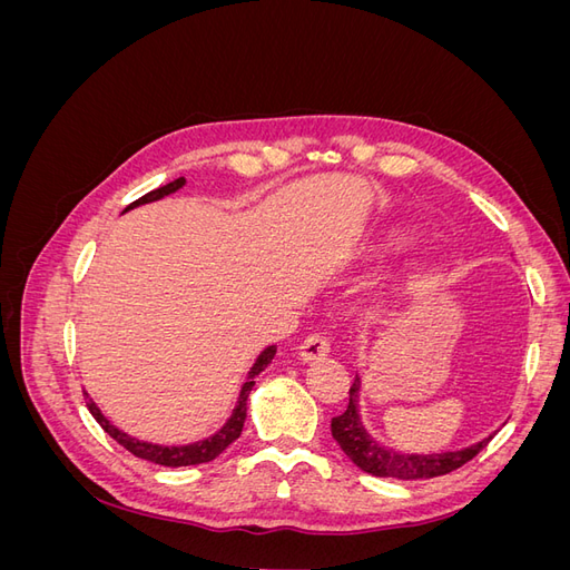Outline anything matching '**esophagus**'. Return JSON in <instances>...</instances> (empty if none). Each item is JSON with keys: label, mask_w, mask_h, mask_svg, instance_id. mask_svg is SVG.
<instances>
[{"label": "esophagus", "mask_w": 570, "mask_h": 570, "mask_svg": "<svg viewBox=\"0 0 570 570\" xmlns=\"http://www.w3.org/2000/svg\"><path fill=\"white\" fill-rule=\"evenodd\" d=\"M327 350H331V344H327V340L323 335L314 333V335H308V337H304L299 342L297 354H299L302 361H306V364H312V361L323 358L327 354Z\"/></svg>", "instance_id": "esophagus-1"}]
</instances>
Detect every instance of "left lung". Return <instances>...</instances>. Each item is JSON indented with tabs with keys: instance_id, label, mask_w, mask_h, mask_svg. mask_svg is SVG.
Listing matches in <instances>:
<instances>
[{
	"instance_id": "1",
	"label": "left lung",
	"mask_w": 570,
	"mask_h": 570,
	"mask_svg": "<svg viewBox=\"0 0 570 570\" xmlns=\"http://www.w3.org/2000/svg\"><path fill=\"white\" fill-rule=\"evenodd\" d=\"M358 394H361V375L356 373L354 385L350 390V406L340 416L333 419V438L342 446V452L347 454L361 471L377 475V478H400V480H425L438 478L444 473H452L465 461H471L480 450H485L488 442L497 435L490 433L488 438L478 440L475 444L463 446V450L452 452H402L385 446L381 440H375L364 421H361L358 411Z\"/></svg>"
}]
</instances>
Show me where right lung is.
Returning a JSON list of instances; mask_svg holds the SVG:
<instances>
[{
  "label": "right lung",
  "instance_id": "right-lung-1",
  "mask_svg": "<svg viewBox=\"0 0 570 570\" xmlns=\"http://www.w3.org/2000/svg\"><path fill=\"white\" fill-rule=\"evenodd\" d=\"M183 185H185V178H176L174 183H168V185H164V187L151 189V193L142 195L140 199H135L132 204H128L126 209H124V214L130 212V209H135V206H142V204H149V202H159V199H164V197H168V195H174V193H178V189H180ZM273 356H275V344H268V347H264L262 352H258V356L254 358L252 368H249L247 375H245L243 387H239L237 402H235V406H233V411H230V416L226 419V423H223L214 435H206V438H202V440H197V442H187V444H157V442L137 440V438L128 435L126 430L116 428V425L105 416V413H101V409L95 404V400H92V396H90L88 392H85V400H88V409H90V413L95 416V421H97L101 428H105V433H109L120 446H126V450H128L130 454L140 456V459H147V461H151V463H159V465H170V469H176V465L206 463V461L216 459L223 450H226V446H228L230 442H235V440L239 438V433H243V425H245V419H247V396H249V392H252V387H254V377L271 364Z\"/></svg>",
  "mask_w": 570,
  "mask_h": 570
}]
</instances>
